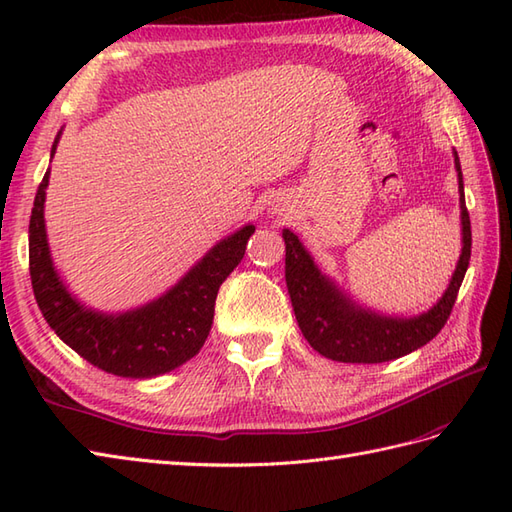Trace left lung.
Here are the masks:
<instances>
[{
	"instance_id": "1",
	"label": "left lung",
	"mask_w": 512,
	"mask_h": 512,
	"mask_svg": "<svg viewBox=\"0 0 512 512\" xmlns=\"http://www.w3.org/2000/svg\"><path fill=\"white\" fill-rule=\"evenodd\" d=\"M460 191L462 250L447 290L429 310L402 317L363 306L350 292L323 273L301 239L284 228L286 286L301 334L321 356L339 363H385L427 345L453 310L471 259V220L464 202V182L458 151L453 149Z\"/></svg>"
}]
</instances>
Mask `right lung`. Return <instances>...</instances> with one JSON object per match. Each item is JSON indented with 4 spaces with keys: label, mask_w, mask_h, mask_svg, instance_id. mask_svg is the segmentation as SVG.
I'll list each match as a JSON object with an SVG mask.
<instances>
[{
    "label": "right lung",
    "mask_w": 512,
    "mask_h": 512,
    "mask_svg": "<svg viewBox=\"0 0 512 512\" xmlns=\"http://www.w3.org/2000/svg\"><path fill=\"white\" fill-rule=\"evenodd\" d=\"M61 134L63 127L50 158L57 154ZM48 182L50 169L32 206L28 255L32 290L54 334L94 367L123 378H156L191 361L211 332L217 290L242 262L255 226L244 224L220 239L160 297L138 308L105 312L76 297L54 266L43 217Z\"/></svg>",
    "instance_id": "1"
}]
</instances>
